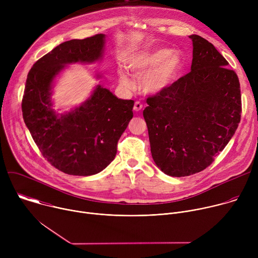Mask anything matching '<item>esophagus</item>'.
I'll use <instances>...</instances> for the list:
<instances>
[{
    "instance_id": "34e87169",
    "label": "esophagus",
    "mask_w": 258,
    "mask_h": 258,
    "mask_svg": "<svg viewBox=\"0 0 258 258\" xmlns=\"http://www.w3.org/2000/svg\"><path fill=\"white\" fill-rule=\"evenodd\" d=\"M143 108V104L141 103V102H139V101H137L136 103H135V105H134V110L135 111H140V110Z\"/></svg>"
}]
</instances>
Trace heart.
Listing matches in <instances>:
<instances>
[{
    "instance_id": "obj_1",
    "label": "heart",
    "mask_w": 258,
    "mask_h": 258,
    "mask_svg": "<svg viewBox=\"0 0 258 258\" xmlns=\"http://www.w3.org/2000/svg\"><path fill=\"white\" fill-rule=\"evenodd\" d=\"M183 65V58L178 52L158 49L136 56L128 68L136 77H143V89L148 93H158L166 89ZM119 84L125 89H133L134 80L124 72H119Z\"/></svg>"
}]
</instances>
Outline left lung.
<instances>
[{"label":"left lung","mask_w":258,"mask_h":258,"mask_svg":"<svg viewBox=\"0 0 258 258\" xmlns=\"http://www.w3.org/2000/svg\"><path fill=\"white\" fill-rule=\"evenodd\" d=\"M193 42L191 71L147 98L143 115L156 165L170 176L209 166L241 120L240 83L229 62L207 40Z\"/></svg>","instance_id":"obj_1"}]
</instances>
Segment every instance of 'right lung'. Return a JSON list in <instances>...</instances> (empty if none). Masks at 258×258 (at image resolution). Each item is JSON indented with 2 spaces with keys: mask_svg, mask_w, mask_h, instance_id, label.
<instances>
[{
  "mask_svg": "<svg viewBox=\"0 0 258 258\" xmlns=\"http://www.w3.org/2000/svg\"><path fill=\"white\" fill-rule=\"evenodd\" d=\"M105 34L71 40L54 48L29 70L22 98V115L43 156L72 175H92L115 158L117 143L133 118V100L118 99L98 85L80 107L64 114L52 109L51 89L58 73L70 63L102 58Z\"/></svg>",
  "mask_w": 258,
  "mask_h": 258,
  "instance_id": "right-lung-1",
  "label": "right lung"
}]
</instances>
